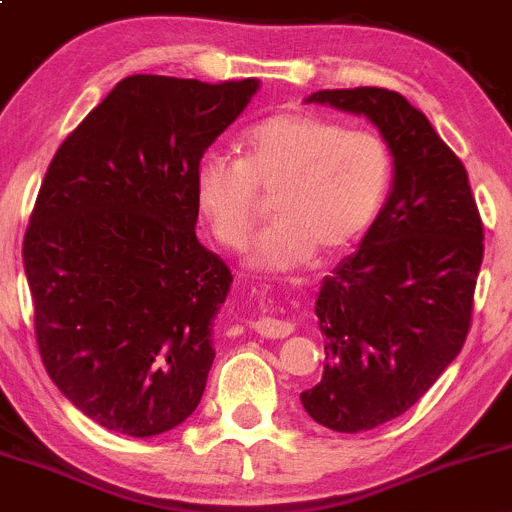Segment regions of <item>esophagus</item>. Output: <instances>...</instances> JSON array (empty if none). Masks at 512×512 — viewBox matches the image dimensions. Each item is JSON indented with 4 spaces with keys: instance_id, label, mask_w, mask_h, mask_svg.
Masks as SVG:
<instances>
[{
    "instance_id": "obj_1",
    "label": "esophagus",
    "mask_w": 512,
    "mask_h": 512,
    "mask_svg": "<svg viewBox=\"0 0 512 512\" xmlns=\"http://www.w3.org/2000/svg\"><path fill=\"white\" fill-rule=\"evenodd\" d=\"M255 332L260 334V337H267V339H285L287 334H292L294 324L292 322H285V319H272V317H260L255 324Z\"/></svg>"
}]
</instances>
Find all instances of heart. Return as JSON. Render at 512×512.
<instances>
[{
	"label": "heart",
	"mask_w": 512,
	"mask_h": 512,
	"mask_svg": "<svg viewBox=\"0 0 512 512\" xmlns=\"http://www.w3.org/2000/svg\"><path fill=\"white\" fill-rule=\"evenodd\" d=\"M240 160L205 153L193 195L210 235L240 250L257 218V193L272 195V220L247 247L257 272H292L349 250L379 215L391 185V153L371 131L309 111H280L247 128Z\"/></svg>",
	"instance_id": "heart-1"
}]
</instances>
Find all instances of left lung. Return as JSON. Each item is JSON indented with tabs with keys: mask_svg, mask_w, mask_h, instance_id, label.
I'll return each instance as SVG.
<instances>
[{
	"mask_svg": "<svg viewBox=\"0 0 512 512\" xmlns=\"http://www.w3.org/2000/svg\"><path fill=\"white\" fill-rule=\"evenodd\" d=\"M304 101L366 116L394 158L384 208L319 289L327 364L299 394L322 426L369 431L409 411L463 349L483 223L463 163L404 96L359 86Z\"/></svg>",
	"mask_w": 512,
	"mask_h": 512,
	"instance_id": "left-lung-1",
	"label": "left lung"
}]
</instances>
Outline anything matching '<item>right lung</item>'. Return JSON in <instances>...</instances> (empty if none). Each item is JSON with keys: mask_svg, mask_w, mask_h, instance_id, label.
<instances>
[{"mask_svg": "<svg viewBox=\"0 0 512 512\" xmlns=\"http://www.w3.org/2000/svg\"><path fill=\"white\" fill-rule=\"evenodd\" d=\"M257 89L128 76L46 170L22 247L36 344L108 431L158 436L203 399L232 275L195 237L193 170Z\"/></svg>", "mask_w": 512, "mask_h": 512, "instance_id": "obj_1", "label": "right lung"}]
</instances>
